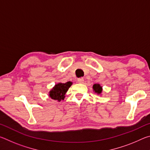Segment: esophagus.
<instances>
[{
	"mask_svg": "<svg viewBox=\"0 0 150 150\" xmlns=\"http://www.w3.org/2000/svg\"><path fill=\"white\" fill-rule=\"evenodd\" d=\"M77 81L79 83H84V79H83V78H79Z\"/></svg>",
	"mask_w": 150,
	"mask_h": 150,
	"instance_id": "34e87169",
	"label": "esophagus"
}]
</instances>
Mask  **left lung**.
<instances>
[{
  "label": "left lung",
  "instance_id": "8db88e82",
  "mask_svg": "<svg viewBox=\"0 0 150 150\" xmlns=\"http://www.w3.org/2000/svg\"><path fill=\"white\" fill-rule=\"evenodd\" d=\"M93 88L95 93H97L98 95H100V94L102 93L103 88L99 84H94L93 86Z\"/></svg>",
  "mask_w": 150,
  "mask_h": 150
}]
</instances>
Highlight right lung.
<instances>
[{"instance_id": "1", "label": "right lung", "mask_w": 150, "mask_h": 150, "mask_svg": "<svg viewBox=\"0 0 150 150\" xmlns=\"http://www.w3.org/2000/svg\"><path fill=\"white\" fill-rule=\"evenodd\" d=\"M71 85L72 83L71 81H68L65 83H57L50 91V97L54 100H57L59 102L62 100H63L65 97V93H67V91Z\"/></svg>"}]
</instances>
